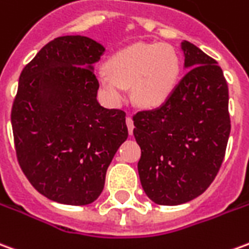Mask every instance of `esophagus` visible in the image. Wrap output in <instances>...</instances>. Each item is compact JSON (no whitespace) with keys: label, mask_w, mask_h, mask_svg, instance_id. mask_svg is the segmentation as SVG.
<instances>
[{"label":"esophagus","mask_w":249,"mask_h":249,"mask_svg":"<svg viewBox=\"0 0 249 249\" xmlns=\"http://www.w3.org/2000/svg\"><path fill=\"white\" fill-rule=\"evenodd\" d=\"M126 126H128V132H129V135L133 133V121H132V117L130 116H126Z\"/></svg>","instance_id":"obj_1"}]
</instances>
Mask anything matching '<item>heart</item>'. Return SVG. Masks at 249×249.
Segmentation results:
<instances>
[{
  "mask_svg": "<svg viewBox=\"0 0 249 249\" xmlns=\"http://www.w3.org/2000/svg\"><path fill=\"white\" fill-rule=\"evenodd\" d=\"M179 59L164 44H135L119 51L101 70L98 83L107 100L119 105L125 88H132L133 102L140 107H160L175 89Z\"/></svg>",
  "mask_w": 249,
  "mask_h": 249,
  "instance_id": "b5f03b06",
  "label": "heart"
}]
</instances>
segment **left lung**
Returning a JSON list of instances; mask_svg holds the SVG:
<instances>
[{
    "instance_id": "left-lung-1",
    "label": "left lung",
    "mask_w": 249,
    "mask_h": 249,
    "mask_svg": "<svg viewBox=\"0 0 249 249\" xmlns=\"http://www.w3.org/2000/svg\"><path fill=\"white\" fill-rule=\"evenodd\" d=\"M189 70L167 101L133 116L142 148L137 163L145 194L158 205H180L214 180L231 133L228 85L221 67L198 47L182 43Z\"/></svg>"
}]
</instances>
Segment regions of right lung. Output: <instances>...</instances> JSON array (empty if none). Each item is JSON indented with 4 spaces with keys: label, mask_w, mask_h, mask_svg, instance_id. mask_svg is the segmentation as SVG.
Returning a JSON list of instances; mask_svg holds the SVG:
<instances>
[{
    "label": "right lung",
    "mask_w": 249,
    "mask_h": 249,
    "mask_svg": "<svg viewBox=\"0 0 249 249\" xmlns=\"http://www.w3.org/2000/svg\"><path fill=\"white\" fill-rule=\"evenodd\" d=\"M105 48L62 36L24 67L12 107L17 160L31 185L64 205L94 202L113 156L128 137L125 112L97 101L93 64Z\"/></svg>",
    "instance_id": "right-lung-1"
}]
</instances>
